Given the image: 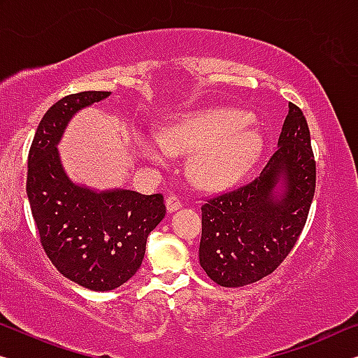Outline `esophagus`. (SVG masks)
<instances>
[{
  "label": "esophagus",
  "mask_w": 358,
  "mask_h": 358,
  "mask_svg": "<svg viewBox=\"0 0 358 358\" xmlns=\"http://www.w3.org/2000/svg\"><path fill=\"white\" fill-rule=\"evenodd\" d=\"M165 207H167V212H169V213H172V212H175V210L181 209V201L178 199V197L170 196L169 199L165 201Z\"/></svg>",
  "instance_id": "1"
}]
</instances>
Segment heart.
Listing matches in <instances>:
<instances>
[{"label": "heart", "mask_w": 358, "mask_h": 358, "mask_svg": "<svg viewBox=\"0 0 358 358\" xmlns=\"http://www.w3.org/2000/svg\"><path fill=\"white\" fill-rule=\"evenodd\" d=\"M138 152L156 165H167L172 152H194L189 173L197 185L220 189L234 183L257 162L264 136L250 124V114L236 108L189 112L162 128L161 138L136 136Z\"/></svg>", "instance_id": "heart-1"}]
</instances>
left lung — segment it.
I'll list each match as a JSON object with an SVG mask.
<instances>
[{
  "label": "left lung",
  "instance_id": "left-lung-1",
  "mask_svg": "<svg viewBox=\"0 0 358 358\" xmlns=\"http://www.w3.org/2000/svg\"><path fill=\"white\" fill-rule=\"evenodd\" d=\"M315 177L307 120L289 103L278 148L262 173L202 206L199 264L207 276L239 287L270 275L306 225Z\"/></svg>",
  "mask_w": 358,
  "mask_h": 358
}]
</instances>
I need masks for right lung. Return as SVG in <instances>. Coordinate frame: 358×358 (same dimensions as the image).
Wrapping results in <instances>:
<instances>
[{"mask_svg":"<svg viewBox=\"0 0 358 358\" xmlns=\"http://www.w3.org/2000/svg\"><path fill=\"white\" fill-rule=\"evenodd\" d=\"M109 96L82 92L52 104L36 128L27 172V197L46 255L62 276L101 292L136 273L149 233L165 217L161 194L96 189L73 181L64 167L57 146L69 122Z\"/></svg>","mask_w":358,"mask_h":358,"instance_id":"right-lung-1","label":"right lung"}]
</instances>
